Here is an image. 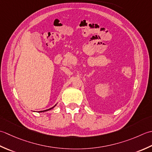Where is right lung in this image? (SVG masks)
Listing matches in <instances>:
<instances>
[{"instance_id": "1", "label": "right lung", "mask_w": 152, "mask_h": 152, "mask_svg": "<svg viewBox=\"0 0 152 152\" xmlns=\"http://www.w3.org/2000/svg\"><path fill=\"white\" fill-rule=\"evenodd\" d=\"M56 106V105L55 106H54V107H55ZM54 107H51V108H50V109H48V110H44V111H48V110H51V109H52V108H53ZM42 111H40V112H42Z\"/></svg>"}]
</instances>
